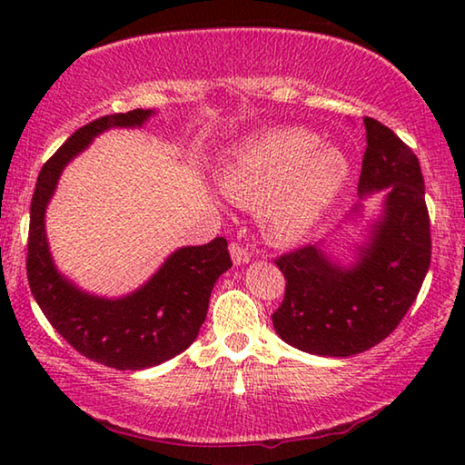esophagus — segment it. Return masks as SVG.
Masks as SVG:
<instances>
[{"mask_svg": "<svg viewBox=\"0 0 465 465\" xmlns=\"http://www.w3.org/2000/svg\"><path fill=\"white\" fill-rule=\"evenodd\" d=\"M230 254H232L233 264H246V262H250V258H252L250 250L243 246V243H238V242H232Z\"/></svg>", "mask_w": 465, "mask_h": 465, "instance_id": "1", "label": "esophagus"}]
</instances>
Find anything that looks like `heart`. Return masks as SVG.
<instances>
[{
	"label": "heart",
	"mask_w": 465,
	"mask_h": 465,
	"mask_svg": "<svg viewBox=\"0 0 465 465\" xmlns=\"http://www.w3.org/2000/svg\"><path fill=\"white\" fill-rule=\"evenodd\" d=\"M303 129H272L235 149L219 172L232 201L261 204V219L274 240L303 238L332 207L349 178V160Z\"/></svg>",
	"instance_id": "obj_1"
}]
</instances>
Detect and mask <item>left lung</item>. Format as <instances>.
Masks as SVG:
<instances>
[{"label":"left lung","mask_w":465,"mask_h":465,"mask_svg":"<svg viewBox=\"0 0 465 465\" xmlns=\"http://www.w3.org/2000/svg\"><path fill=\"white\" fill-rule=\"evenodd\" d=\"M365 131L359 196L385 191V201L357 261L336 264L322 243L274 261L287 285L272 326L287 344L310 355L351 357L380 344L411 310L430 264L419 157L380 121L365 116Z\"/></svg>","instance_id":"8db88e82"}]
</instances>
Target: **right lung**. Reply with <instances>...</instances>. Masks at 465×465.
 Returning <instances> with one entry per match:
<instances>
[{"label":"right lung","mask_w":465,"mask_h":465,"mask_svg":"<svg viewBox=\"0 0 465 465\" xmlns=\"http://www.w3.org/2000/svg\"><path fill=\"white\" fill-rule=\"evenodd\" d=\"M152 114L153 110L135 108L77 129L41 168L30 204L26 274L38 308L77 352L119 371L160 365L188 349L207 318L215 281L232 269L223 238L176 250L143 287L121 299L85 293L54 269L45 211L63 168L100 133L141 127Z\"/></svg>","instance_id":"right-lung-1"}]
</instances>
